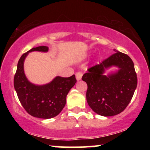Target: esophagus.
Masks as SVG:
<instances>
[{
    "mask_svg": "<svg viewBox=\"0 0 150 150\" xmlns=\"http://www.w3.org/2000/svg\"><path fill=\"white\" fill-rule=\"evenodd\" d=\"M75 77H76V79L77 80H80L81 78H82V73H80V72H78V73H77L76 74H75Z\"/></svg>",
    "mask_w": 150,
    "mask_h": 150,
    "instance_id": "obj_1",
    "label": "esophagus"
}]
</instances>
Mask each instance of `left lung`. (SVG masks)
<instances>
[{
	"label": "left lung",
	"instance_id": "1",
	"mask_svg": "<svg viewBox=\"0 0 150 150\" xmlns=\"http://www.w3.org/2000/svg\"><path fill=\"white\" fill-rule=\"evenodd\" d=\"M116 53L100 64L87 70L82 80L86 82L88 105L97 114L112 116L127 107L137 87V78L134 63L128 55L114 50ZM114 66L118 70L104 75Z\"/></svg>",
	"mask_w": 150,
	"mask_h": 150
}]
</instances>
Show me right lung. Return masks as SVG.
I'll return each instance as SVG.
<instances>
[{"label":"right lung","mask_w":150,"mask_h":150,"mask_svg":"<svg viewBox=\"0 0 150 150\" xmlns=\"http://www.w3.org/2000/svg\"><path fill=\"white\" fill-rule=\"evenodd\" d=\"M49 47L32 48L20 57L14 77V87L19 100L29 114L36 118H51L58 116L64 108L66 97L77 82L75 75L69 77L56 76L49 83L34 85L26 77L24 62L32 51L48 52Z\"/></svg>","instance_id":"1"}]
</instances>
